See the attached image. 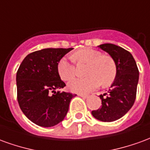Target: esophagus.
<instances>
[{
	"label": "esophagus",
	"instance_id": "1",
	"mask_svg": "<svg viewBox=\"0 0 150 150\" xmlns=\"http://www.w3.org/2000/svg\"><path fill=\"white\" fill-rule=\"evenodd\" d=\"M79 96H80V97L83 98V99H87V98H88V95H85V94H77Z\"/></svg>",
	"mask_w": 150,
	"mask_h": 150
}]
</instances>
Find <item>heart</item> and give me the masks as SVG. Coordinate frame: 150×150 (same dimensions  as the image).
<instances>
[{
  "mask_svg": "<svg viewBox=\"0 0 150 150\" xmlns=\"http://www.w3.org/2000/svg\"><path fill=\"white\" fill-rule=\"evenodd\" d=\"M73 59L78 63H87L85 78H75L67 83L69 91L85 94L94 91L100 83L107 86L112 83L116 77V68L113 59L108 55H101V53L91 48L79 50L73 54ZM58 72L64 81L74 77L75 66L67 57H63L58 63Z\"/></svg>",
  "mask_w": 150,
  "mask_h": 150,
  "instance_id": "b5f03b06",
  "label": "heart"
}]
</instances>
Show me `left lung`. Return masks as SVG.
Masks as SVG:
<instances>
[{"label":"left lung","instance_id":"left-lung-1","mask_svg":"<svg viewBox=\"0 0 150 150\" xmlns=\"http://www.w3.org/2000/svg\"><path fill=\"white\" fill-rule=\"evenodd\" d=\"M112 57L116 68V77L108 91L100 95L102 106L91 112L96 119L111 122L121 118L132 107L136 99L139 71L136 61L129 52L120 46L111 43L98 46ZM107 95L106 98L104 95Z\"/></svg>","mask_w":150,"mask_h":150}]
</instances>
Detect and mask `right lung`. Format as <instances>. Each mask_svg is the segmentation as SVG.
I'll return each mask as SVG.
<instances>
[{"mask_svg": "<svg viewBox=\"0 0 150 150\" xmlns=\"http://www.w3.org/2000/svg\"><path fill=\"white\" fill-rule=\"evenodd\" d=\"M73 48H46L29 54L16 76L18 100L28 119L42 127L62 121L76 95L56 91L66 86L58 72V63Z\"/></svg>", "mask_w": 150, "mask_h": 150, "instance_id": "right-lung-1", "label": "right lung"}]
</instances>
